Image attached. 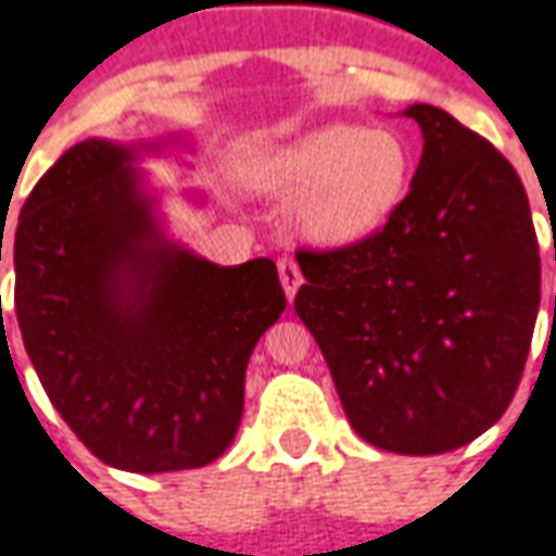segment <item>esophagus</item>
<instances>
[{
    "mask_svg": "<svg viewBox=\"0 0 556 556\" xmlns=\"http://www.w3.org/2000/svg\"><path fill=\"white\" fill-rule=\"evenodd\" d=\"M279 282H282L286 298H289V301H294V294H298V289H301L304 277H301V267L294 265L291 258H282V262H279Z\"/></svg>",
    "mask_w": 556,
    "mask_h": 556,
    "instance_id": "esophagus-1",
    "label": "esophagus"
}]
</instances>
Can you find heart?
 I'll return each instance as SVG.
<instances>
[{
  "instance_id": "heart-1",
  "label": "heart",
  "mask_w": 556,
  "mask_h": 556,
  "mask_svg": "<svg viewBox=\"0 0 556 556\" xmlns=\"http://www.w3.org/2000/svg\"><path fill=\"white\" fill-rule=\"evenodd\" d=\"M252 192L294 198L298 235L321 250H352L386 228L413 180V153L394 129L328 123L240 159Z\"/></svg>"
}]
</instances>
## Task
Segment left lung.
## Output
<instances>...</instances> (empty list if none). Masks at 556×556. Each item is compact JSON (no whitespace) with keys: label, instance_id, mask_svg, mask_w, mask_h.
<instances>
[{"label":"left lung","instance_id":"8db88e82","mask_svg":"<svg viewBox=\"0 0 556 556\" xmlns=\"http://www.w3.org/2000/svg\"><path fill=\"white\" fill-rule=\"evenodd\" d=\"M425 138L394 219L352 250L298 252L294 313L349 425L394 454L454 452L500 421L533 340L539 243L521 177L476 131L409 104Z\"/></svg>","mask_w":556,"mask_h":556}]
</instances>
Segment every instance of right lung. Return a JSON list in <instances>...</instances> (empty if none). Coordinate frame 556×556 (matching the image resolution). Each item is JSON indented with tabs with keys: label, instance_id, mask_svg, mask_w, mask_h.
I'll list each match as a JSON object with an SVG mask.
<instances>
[{
	"label": "right lung",
	"instance_id": "right-lung-1",
	"mask_svg": "<svg viewBox=\"0 0 556 556\" xmlns=\"http://www.w3.org/2000/svg\"><path fill=\"white\" fill-rule=\"evenodd\" d=\"M168 153H192L186 131L75 143L11 240L26 355L77 440L126 472L204 467L231 445L252 349L286 309L270 258L213 265L170 235L141 168Z\"/></svg>",
	"mask_w": 556,
	"mask_h": 556
}]
</instances>
